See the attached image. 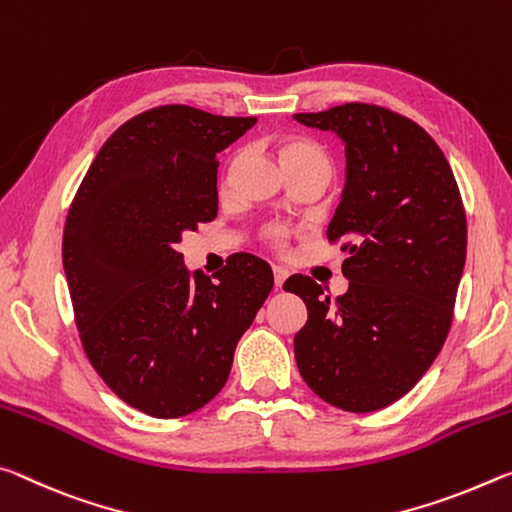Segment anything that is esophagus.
I'll return each mask as SVG.
<instances>
[{
  "mask_svg": "<svg viewBox=\"0 0 512 512\" xmlns=\"http://www.w3.org/2000/svg\"><path fill=\"white\" fill-rule=\"evenodd\" d=\"M286 279H288V272L283 270V267H274V286L281 288L283 281H286Z\"/></svg>",
  "mask_w": 512,
  "mask_h": 512,
  "instance_id": "34e87169",
  "label": "esophagus"
}]
</instances>
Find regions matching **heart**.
I'll use <instances>...</instances> for the list:
<instances>
[{
  "instance_id": "heart-1",
  "label": "heart",
  "mask_w": 512,
  "mask_h": 512,
  "mask_svg": "<svg viewBox=\"0 0 512 512\" xmlns=\"http://www.w3.org/2000/svg\"><path fill=\"white\" fill-rule=\"evenodd\" d=\"M279 158L286 165V170H322L331 174V158L326 156L322 147H317L311 140L301 138H288L279 142ZM265 238L272 242L274 247H281L286 242V231L279 226H270L265 231Z\"/></svg>"
}]
</instances>
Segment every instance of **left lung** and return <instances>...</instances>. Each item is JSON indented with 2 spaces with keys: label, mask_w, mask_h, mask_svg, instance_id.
Wrapping results in <instances>:
<instances>
[{
  "label": "left lung",
  "mask_w": 512,
  "mask_h": 512,
  "mask_svg": "<svg viewBox=\"0 0 512 512\" xmlns=\"http://www.w3.org/2000/svg\"><path fill=\"white\" fill-rule=\"evenodd\" d=\"M295 120L345 142L326 238L342 245L349 279L335 299L311 276L283 283L308 308L297 367L326 404L372 413L404 397L445 345L467 251L463 199L435 140L390 108L351 102Z\"/></svg>",
  "instance_id": "left-lung-1"
}]
</instances>
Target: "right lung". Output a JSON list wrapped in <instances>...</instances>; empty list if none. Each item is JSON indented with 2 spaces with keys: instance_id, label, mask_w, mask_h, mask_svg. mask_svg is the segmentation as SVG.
<instances>
[{
  "instance_id": "add662e5",
  "label": "right lung",
  "mask_w": 512,
  "mask_h": 512,
  "mask_svg": "<svg viewBox=\"0 0 512 512\" xmlns=\"http://www.w3.org/2000/svg\"><path fill=\"white\" fill-rule=\"evenodd\" d=\"M256 117L170 104L99 149L63 231V270L90 365L117 397L172 420L224 388L242 333L270 295V265L233 254L217 281L188 272L181 236L217 215V154Z\"/></svg>"
}]
</instances>
